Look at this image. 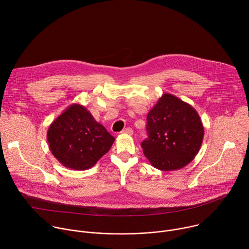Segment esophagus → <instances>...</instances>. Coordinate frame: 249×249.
I'll return each mask as SVG.
<instances>
[{
	"instance_id": "esophagus-1",
	"label": "esophagus",
	"mask_w": 249,
	"mask_h": 249,
	"mask_svg": "<svg viewBox=\"0 0 249 249\" xmlns=\"http://www.w3.org/2000/svg\"><path fill=\"white\" fill-rule=\"evenodd\" d=\"M121 133L122 134H127V135H133V129L132 128H125Z\"/></svg>"
}]
</instances>
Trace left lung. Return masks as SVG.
<instances>
[{
  "instance_id": "left-lung-1",
  "label": "left lung",
  "mask_w": 249,
  "mask_h": 249,
  "mask_svg": "<svg viewBox=\"0 0 249 249\" xmlns=\"http://www.w3.org/2000/svg\"><path fill=\"white\" fill-rule=\"evenodd\" d=\"M148 138L142 142L143 154L160 171L179 170L198 154L204 126L189 104L172 94H163L146 117Z\"/></svg>"
}]
</instances>
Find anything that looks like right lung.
<instances>
[{
	"instance_id": "1",
	"label": "right lung",
	"mask_w": 249,
	"mask_h": 249,
	"mask_svg": "<svg viewBox=\"0 0 249 249\" xmlns=\"http://www.w3.org/2000/svg\"><path fill=\"white\" fill-rule=\"evenodd\" d=\"M114 138L84 106L72 104L49 126L47 142L53 156L66 168H92L111 147Z\"/></svg>"
}]
</instances>
